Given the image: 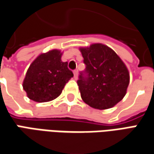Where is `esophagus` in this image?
<instances>
[{"mask_svg":"<svg viewBox=\"0 0 154 154\" xmlns=\"http://www.w3.org/2000/svg\"><path fill=\"white\" fill-rule=\"evenodd\" d=\"M74 78L75 79L78 78V71L77 70H74Z\"/></svg>","mask_w":154,"mask_h":154,"instance_id":"obj_1","label":"esophagus"}]
</instances>
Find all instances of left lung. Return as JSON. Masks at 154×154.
<instances>
[{
	"instance_id": "left-lung-1",
	"label": "left lung",
	"mask_w": 154,
	"mask_h": 154,
	"mask_svg": "<svg viewBox=\"0 0 154 154\" xmlns=\"http://www.w3.org/2000/svg\"><path fill=\"white\" fill-rule=\"evenodd\" d=\"M79 50L86 65L77 81L81 98L95 109L113 107L127 93L130 80L128 68L111 48L101 43Z\"/></svg>"
}]
</instances>
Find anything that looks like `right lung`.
<instances>
[{"mask_svg": "<svg viewBox=\"0 0 154 154\" xmlns=\"http://www.w3.org/2000/svg\"><path fill=\"white\" fill-rule=\"evenodd\" d=\"M62 53L53 49L38 55L26 71L22 87L27 97L36 102L56 99L74 76L68 63L61 60Z\"/></svg>", "mask_w": 154, "mask_h": 154, "instance_id": "add662e5", "label": "right lung"}]
</instances>
